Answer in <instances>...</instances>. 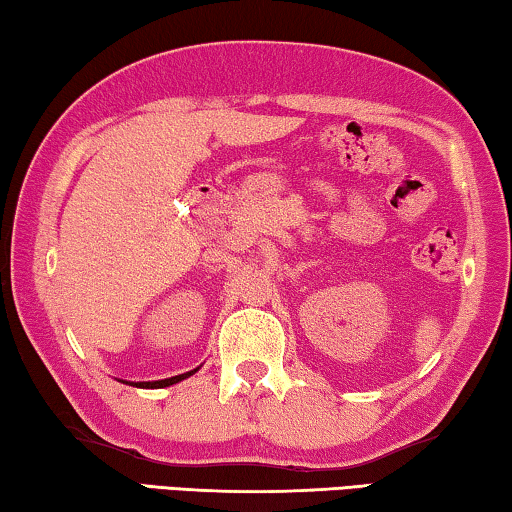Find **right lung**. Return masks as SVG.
<instances>
[{"label":"right lung","mask_w":512,"mask_h":512,"mask_svg":"<svg viewBox=\"0 0 512 512\" xmlns=\"http://www.w3.org/2000/svg\"><path fill=\"white\" fill-rule=\"evenodd\" d=\"M186 376H189V373H182V376L166 378V380H157V383H139L136 387H168V385H173V383H177V380H182V378H186Z\"/></svg>","instance_id":"add662e5"}]
</instances>
